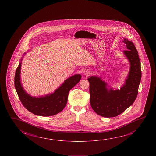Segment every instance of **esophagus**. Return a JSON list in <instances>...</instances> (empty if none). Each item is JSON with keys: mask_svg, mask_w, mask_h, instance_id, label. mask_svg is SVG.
Returning a JSON list of instances; mask_svg holds the SVG:
<instances>
[{"mask_svg": "<svg viewBox=\"0 0 156 156\" xmlns=\"http://www.w3.org/2000/svg\"><path fill=\"white\" fill-rule=\"evenodd\" d=\"M84 74H85L86 76H88V75H89L90 74V71L89 70H87V69H85V71H84Z\"/></svg>", "mask_w": 156, "mask_h": 156, "instance_id": "obj_1", "label": "esophagus"}]
</instances>
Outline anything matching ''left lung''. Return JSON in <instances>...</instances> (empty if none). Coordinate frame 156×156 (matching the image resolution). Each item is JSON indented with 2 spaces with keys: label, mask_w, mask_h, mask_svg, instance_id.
<instances>
[{
  "label": "left lung",
  "mask_w": 156,
  "mask_h": 156,
  "mask_svg": "<svg viewBox=\"0 0 156 156\" xmlns=\"http://www.w3.org/2000/svg\"><path fill=\"white\" fill-rule=\"evenodd\" d=\"M127 50L123 51L130 63V69L125 83L120 90L108 89V84L101 77L88 78L90 83V102L92 109L105 118L120 115L130 107L137 97L141 78V71L138 52L132 42L124 38ZM109 87V86H108Z\"/></svg>",
  "instance_id": "1"
}]
</instances>
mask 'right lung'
<instances>
[{"mask_svg": "<svg viewBox=\"0 0 156 156\" xmlns=\"http://www.w3.org/2000/svg\"><path fill=\"white\" fill-rule=\"evenodd\" d=\"M23 58L16 70L15 87L24 107L34 114L41 116H53L62 112L67 102L69 90L78 83L81 79V75L75 74L66 79L63 84L52 94H47L45 96L33 97L26 92L21 84L20 74Z\"/></svg>", "mask_w": 156, "mask_h": 156, "instance_id": "obj_1", "label": "right lung"}]
</instances>
